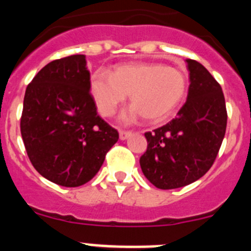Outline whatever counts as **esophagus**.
<instances>
[{
  "label": "esophagus",
  "mask_w": 251,
  "mask_h": 251,
  "mask_svg": "<svg viewBox=\"0 0 251 251\" xmlns=\"http://www.w3.org/2000/svg\"><path fill=\"white\" fill-rule=\"evenodd\" d=\"M130 134H132V132H130V130H123V129L119 130V138H121L122 141L127 139Z\"/></svg>",
  "instance_id": "esophagus-1"
}]
</instances>
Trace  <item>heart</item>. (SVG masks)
<instances>
[{
    "mask_svg": "<svg viewBox=\"0 0 251 251\" xmlns=\"http://www.w3.org/2000/svg\"><path fill=\"white\" fill-rule=\"evenodd\" d=\"M89 86L104 117H112L129 95L134 106L130 115L141 114L146 122L158 123L168 118L186 98L187 77L172 66L133 61L118 65L112 75L93 73Z\"/></svg>",
    "mask_w": 251,
    "mask_h": 251,
    "instance_id": "1",
    "label": "heart"
}]
</instances>
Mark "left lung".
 Returning a JSON list of instances; mask_svg holds the SVG:
<instances>
[{"instance_id": "left-lung-1", "label": "left lung", "mask_w": 251, "mask_h": 251, "mask_svg": "<svg viewBox=\"0 0 251 251\" xmlns=\"http://www.w3.org/2000/svg\"><path fill=\"white\" fill-rule=\"evenodd\" d=\"M187 100L170 123L145 133L142 172L161 190L183 187L214 165L225 137L227 112L220 84L196 60L187 59Z\"/></svg>"}]
</instances>
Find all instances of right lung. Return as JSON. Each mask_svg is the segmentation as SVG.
I'll return each mask as SVG.
<instances>
[{"label": "right lung", "instance_id": "obj_1", "mask_svg": "<svg viewBox=\"0 0 251 251\" xmlns=\"http://www.w3.org/2000/svg\"><path fill=\"white\" fill-rule=\"evenodd\" d=\"M85 55L44 66L26 88L21 136L35 170L51 182L77 187L100 170L118 130L97 113Z\"/></svg>", "mask_w": 251, "mask_h": 251}]
</instances>
